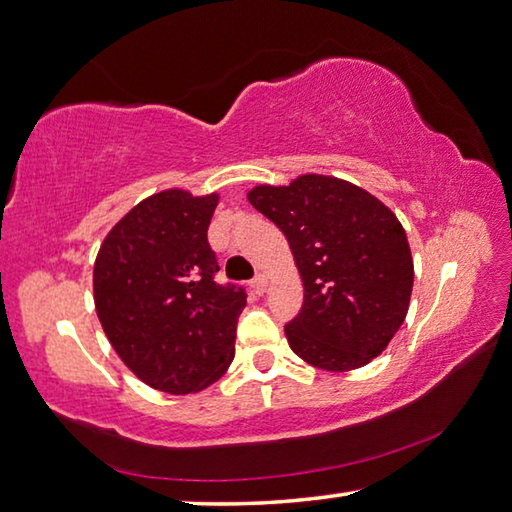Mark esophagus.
Segmentation results:
<instances>
[{"label":"esophagus","instance_id":"34e87169","mask_svg":"<svg viewBox=\"0 0 512 512\" xmlns=\"http://www.w3.org/2000/svg\"><path fill=\"white\" fill-rule=\"evenodd\" d=\"M251 290H254V294H258V297H261V294H265L267 292V279H265V276H258V279L251 281Z\"/></svg>","mask_w":512,"mask_h":512}]
</instances>
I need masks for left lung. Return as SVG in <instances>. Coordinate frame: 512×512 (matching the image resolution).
I'll use <instances>...</instances> for the list:
<instances>
[{
    "label": "left lung",
    "mask_w": 512,
    "mask_h": 512,
    "mask_svg": "<svg viewBox=\"0 0 512 512\" xmlns=\"http://www.w3.org/2000/svg\"><path fill=\"white\" fill-rule=\"evenodd\" d=\"M288 238L303 306L285 326L294 353L346 373L373 362L407 317L414 258L387 204L346 179L306 173L247 193Z\"/></svg>",
    "instance_id": "1"
}]
</instances>
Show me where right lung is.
I'll return each mask as SVG.
<instances>
[{
  "label": "right lung",
  "mask_w": 512,
  "mask_h": 512,
  "mask_svg": "<svg viewBox=\"0 0 512 512\" xmlns=\"http://www.w3.org/2000/svg\"><path fill=\"white\" fill-rule=\"evenodd\" d=\"M218 193L166 188L114 224L94 263V306L121 362L148 387L184 396L218 382L236 355L245 292L213 283L206 240Z\"/></svg>",
  "instance_id": "obj_1"
}]
</instances>
